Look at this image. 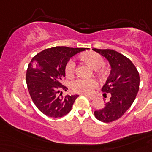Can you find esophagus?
<instances>
[{"instance_id":"esophagus-1","label":"esophagus","mask_w":152,"mask_h":152,"mask_svg":"<svg viewBox=\"0 0 152 152\" xmlns=\"http://www.w3.org/2000/svg\"><path fill=\"white\" fill-rule=\"evenodd\" d=\"M83 95H84V96H86V97L88 98V99H95V96H91V95H86V94H82Z\"/></svg>"}]
</instances>
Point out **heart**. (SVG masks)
Returning <instances> with one entry per match:
<instances>
[{"label": "heart", "instance_id": "heart-1", "mask_svg": "<svg viewBox=\"0 0 152 152\" xmlns=\"http://www.w3.org/2000/svg\"><path fill=\"white\" fill-rule=\"evenodd\" d=\"M82 58L94 69L101 68L103 65V59L97 53L89 52L82 55ZM76 69V62L73 59L69 60L65 66V74L68 77L73 76ZM97 81L94 79L78 78L72 81L71 83L72 90L74 92L80 94H90L97 87Z\"/></svg>", "mask_w": 152, "mask_h": 152}]
</instances>
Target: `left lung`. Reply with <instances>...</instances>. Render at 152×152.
<instances>
[{
  "instance_id": "8db88e82",
  "label": "left lung",
  "mask_w": 152,
  "mask_h": 152,
  "mask_svg": "<svg viewBox=\"0 0 152 152\" xmlns=\"http://www.w3.org/2000/svg\"><path fill=\"white\" fill-rule=\"evenodd\" d=\"M93 50L108 61L110 73L102 91L110 93V98L105 106L95 111V118L102 122H111L119 119L132 106L140 86V76L137 68L129 58L113 50Z\"/></svg>"
}]
</instances>
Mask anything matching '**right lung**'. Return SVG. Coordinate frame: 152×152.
I'll return each instance as SVG.
<instances>
[{"mask_svg":"<svg viewBox=\"0 0 152 152\" xmlns=\"http://www.w3.org/2000/svg\"><path fill=\"white\" fill-rule=\"evenodd\" d=\"M86 48L56 46L37 53L28 64L26 81L30 95L37 108L50 118H61L72 110L78 95H62L65 66L71 57ZM61 93L60 96L58 94Z\"/></svg>","mask_w":152,"mask_h":152,"instance_id":"obj_1","label":"right lung"}]
</instances>
